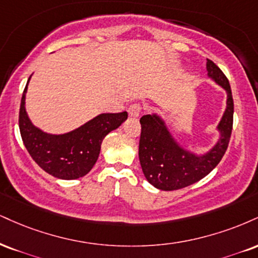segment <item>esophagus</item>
Returning a JSON list of instances; mask_svg holds the SVG:
<instances>
[{"label": "esophagus", "instance_id": "1", "mask_svg": "<svg viewBox=\"0 0 258 258\" xmlns=\"http://www.w3.org/2000/svg\"><path fill=\"white\" fill-rule=\"evenodd\" d=\"M141 110H142V105L141 103H133L128 107V109H127V111H128V114L133 117H137L139 116V114H141Z\"/></svg>", "mask_w": 258, "mask_h": 258}]
</instances>
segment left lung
I'll return each mask as SVG.
<instances>
[{
  "instance_id": "1",
  "label": "left lung",
  "mask_w": 258,
  "mask_h": 258,
  "mask_svg": "<svg viewBox=\"0 0 258 258\" xmlns=\"http://www.w3.org/2000/svg\"><path fill=\"white\" fill-rule=\"evenodd\" d=\"M207 71L208 76L227 92V107L218 126L221 137L209 153L195 155L180 148L156 114H148L139 120L142 126L139 162L148 181L160 190H179L203 179L218 166L227 150L234 111L231 86L227 77L209 58H207Z\"/></svg>"
}]
</instances>
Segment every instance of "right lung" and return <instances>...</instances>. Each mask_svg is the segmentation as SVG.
<instances>
[{
    "label": "right lung",
    "instance_id": "right-lung-1",
    "mask_svg": "<svg viewBox=\"0 0 258 258\" xmlns=\"http://www.w3.org/2000/svg\"><path fill=\"white\" fill-rule=\"evenodd\" d=\"M27 84L21 97L19 128L31 157L55 178L72 180L86 175L98 159L102 141L127 119V111L99 114L72 132L49 135L33 126L27 116L25 109Z\"/></svg>",
    "mask_w": 258,
    "mask_h": 258
}]
</instances>
